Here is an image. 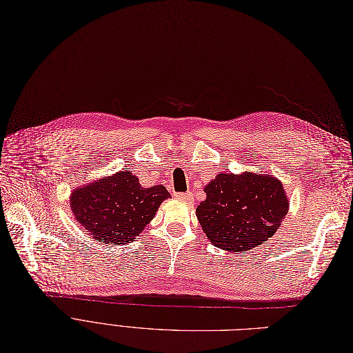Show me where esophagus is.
Wrapping results in <instances>:
<instances>
[{"label":"esophagus","mask_w":353,"mask_h":353,"mask_svg":"<svg viewBox=\"0 0 353 353\" xmlns=\"http://www.w3.org/2000/svg\"><path fill=\"white\" fill-rule=\"evenodd\" d=\"M175 196H176L178 199H181V201H185V203H192V201H194L192 192H179V194H176Z\"/></svg>","instance_id":"obj_1"}]
</instances>
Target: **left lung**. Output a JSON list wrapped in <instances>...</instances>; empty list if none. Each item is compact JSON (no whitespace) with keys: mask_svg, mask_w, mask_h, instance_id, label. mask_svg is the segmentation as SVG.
Returning <instances> with one entry per match:
<instances>
[{"mask_svg":"<svg viewBox=\"0 0 353 353\" xmlns=\"http://www.w3.org/2000/svg\"><path fill=\"white\" fill-rule=\"evenodd\" d=\"M196 218L212 245L240 253L274 236L289 211L283 183L267 174H218Z\"/></svg>","mask_w":353,"mask_h":353,"instance_id":"obj_1","label":"left lung"}]
</instances>
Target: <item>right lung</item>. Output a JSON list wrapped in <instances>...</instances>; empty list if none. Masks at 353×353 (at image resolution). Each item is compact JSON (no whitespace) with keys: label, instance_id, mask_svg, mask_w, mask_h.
I'll return each instance as SVG.
<instances>
[{"label":"right lung","instance_id":"1","mask_svg":"<svg viewBox=\"0 0 353 353\" xmlns=\"http://www.w3.org/2000/svg\"><path fill=\"white\" fill-rule=\"evenodd\" d=\"M163 185L143 188L129 168L76 188L70 195L74 218L89 236L103 244H128L155 216L170 198Z\"/></svg>","mask_w":353,"mask_h":353}]
</instances>
